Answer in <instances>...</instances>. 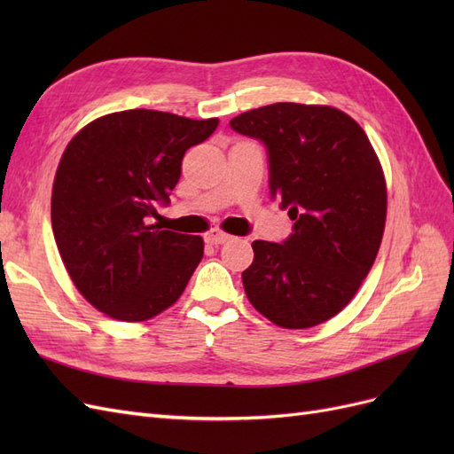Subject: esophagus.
Returning <instances> with one entry per match:
<instances>
[{
    "mask_svg": "<svg viewBox=\"0 0 454 454\" xmlns=\"http://www.w3.org/2000/svg\"><path fill=\"white\" fill-rule=\"evenodd\" d=\"M204 240L212 246H217V244H225L227 240H231V235H227V232L219 231V229H210L204 235Z\"/></svg>",
    "mask_w": 454,
    "mask_h": 454,
    "instance_id": "obj_1",
    "label": "esophagus"
}]
</instances>
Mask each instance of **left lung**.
<instances>
[{
    "label": "left lung",
    "mask_w": 454,
    "mask_h": 454,
    "mask_svg": "<svg viewBox=\"0 0 454 454\" xmlns=\"http://www.w3.org/2000/svg\"><path fill=\"white\" fill-rule=\"evenodd\" d=\"M267 149L270 197L294 222L282 244L255 240L242 272L250 303L287 329L345 309L373 267L387 222V184L362 127L340 109L278 102L231 119Z\"/></svg>",
    "instance_id": "left-lung-1"
}]
</instances>
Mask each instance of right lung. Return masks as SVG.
I'll return each mask as SVG.
<instances>
[{"label":"right lung","mask_w":454,"mask_h":454,"mask_svg":"<svg viewBox=\"0 0 454 454\" xmlns=\"http://www.w3.org/2000/svg\"><path fill=\"white\" fill-rule=\"evenodd\" d=\"M217 125L127 109L92 121L67 144L52 185V232L67 274L100 312L144 322L184 294L204 242L149 219L170 202L185 151Z\"/></svg>","instance_id":"add662e5"}]
</instances>
